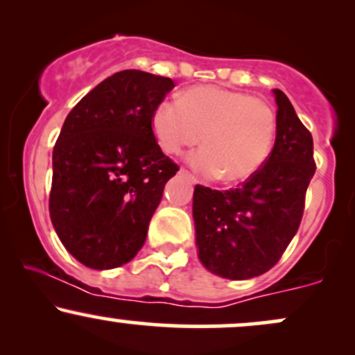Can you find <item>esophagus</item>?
Returning a JSON list of instances; mask_svg holds the SVG:
<instances>
[{"instance_id": "34e87169", "label": "esophagus", "mask_w": 355, "mask_h": 355, "mask_svg": "<svg viewBox=\"0 0 355 355\" xmlns=\"http://www.w3.org/2000/svg\"><path fill=\"white\" fill-rule=\"evenodd\" d=\"M180 173H182V175H187V177H190V178H191V182H193V183H195V182H197V180H195V178H193V177H191V175H190L189 172H187V170H185V168H182V170H180Z\"/></svg>"}]
</instances>
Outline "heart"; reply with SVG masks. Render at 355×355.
Segmentation results:
<instances>
[{
	"instance_id": "heart-1",
	"label": "heart",
	"mask_w": 355,
	"mask_h": 355,
	"mask_svg": "<svg viewBox=\"0 0 355 355\" xmlns=\"http://www.w3.org/2000/svg\"><path fill=\"white\" fill-rule=\"evenodd\" d=\"M162 150L180 155L200 141L190 164L225 183L245 182L262 168L274 145L277 116L266 100L218 87L187 89L180 100H164L152 116Z\"/></svg>"
}]
</instances>
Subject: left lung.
I'll return each instance as SVG.
<instances>
[{"mask_svg":"<svg viewBox=\"0 0 355 355\" xmlns=\"http://www.w3.org/2000/svg\"><path fill=\"white\" fill-rule=\"evenodd\" d=\"M274 95L277 137L262 168L237 189L193 190L198 257L223 279H252L279 262L299 230L315 173L311 132L285 93L274 89Z\"/></svg>","mask_w":355,"mask_h":355,"instance_id":"1","label":"left lung"}]
</instances>
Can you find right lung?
<instances>
[{"instance_id": "right-lung-1", "label": "right lung", "mask_w": 355, "mask_h": 355, "mask_svg": "<svg viewBox=\"0 0 355 355\" xmlns=\"http://www.w3.org/2000/svg\"><path fill=\"white\" fill-rule=\"evenodd\" d=\"M173 87L166 76L123 70L68 113L53 148L50 217L83 266L120 267L144 247L165 183L178 172L152 128Z\"/></svg>"}]
</instances>
